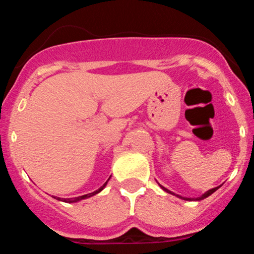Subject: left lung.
<instances>
[{
	"instance_id": "left-lung-1",
	"label": "left lung",
	"mask_w": 254,
	"mask_h": 254,
	"mask_svg": "<svg viewBox=\"0 0 254 254\" xmlns=\"http://www.w3.org/2000/svg\"><path fill=\"white\" fill-rule=\"evenodd\" d=\"M160 186H161V185H160ZM161 189H162V190H164V191H166V192H170V193H173V192H171L170 190H167V189L164 188V186H161ZM217 189H220V186H217V188H214V189H211V190L206 191L205 193L202 194V196H200V197H198V198H196V200H202V199H204V198L209 197V196H210L211 193H214V192L216 191ZM173 194H174V193H173ZM176 196H178V194H176ZM178 197H179V198H183V199H186V200H191V199H194V198H185V197H182V196H178Z\"/></svg>"
}]
</instances>
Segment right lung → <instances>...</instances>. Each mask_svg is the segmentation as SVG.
<instances>
[{
	"label": "right lung",
	"mask_w": 254,
	"mask_h": 254,
	"mask_svg": "<svg viewBox=\"0 0 254 254\" xmlns=\"http://www.w3.org/2000/svg\"><path fill=\"white\" fill-rule=\"evenodd\" d=\"M106 184H107V182L105 183L104 185L101 186L100 189H98L97 191L90 192V193L83 194V196H80V197H75V198H60V197H54V198H56L57 200H62V202H65V203H76V202H80V200H82V199H86V198H89V197L94 196V194H97V193H99V192H100V191H103L105 186H106Z\"/></svg>",
	"instance_id": "add662e5"
}]
</instances>
